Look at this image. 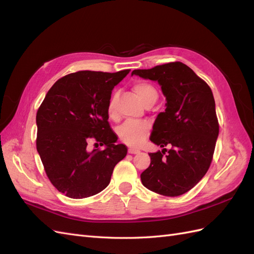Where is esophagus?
<instances>
[{
    "mask_svg": "<svg viewBox=\"0 0 254 254\" xmlns=\"http://www.w3.org/2000/svg\"><path fill=\"white\" fill-rule=\"evenodd\" d=\"M139 151H140L139 149L133 148V147H129V148H128V152H129V153H132V155H133V153H137Z\"/></svg>",
    "mask_w": 254,
    "mask_h": 254,
    "instance_id": "34e87169",
    "label": "esophagus"
}]
</instances>
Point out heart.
<instances>
[{"instance_id": "b5f03b06", "label": "heart", "mask_w": 254, "mask_h": 254, "mask_svg": "<svg viewBox=\"0 0 254 254\" xmlns=\"http://www.w3.org/2000/svg\"><path fill=\"white\" fill-rule=\"evenodd\" d=\"M133 91L141 99V102L147 106L151 103H156L158 98L157 89L152 84L144 81H139L133 84ZM109 118L112 120L118 119L117 106H115V96H113L107 108ZM150 125L146 122H126L119 129L120 139L129 146H137L148 135Z\"/></svg>"}]
</instances>
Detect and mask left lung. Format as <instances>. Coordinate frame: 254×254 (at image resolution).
Instances as JSON below:
<instances>
[{
    "label": "left lung",
    "instance_id": "left-lung-1",
    "mask_svg": "<svg viewBox=\"0 0 254 254\" xmlns=\"http://www.w3.org/2000/svg\"><path fill=\"white\" fill-rule=\"evenodd\" d=\"M132 75L156 80L166 97L150 141L171 149L150 152V165L141 174L143 186L160 195L176 197L193 189L206 174L219 132L212 90L180 61L134 70Z\"/></svg>",
    "mask_w": 254,
    "mask_h": 254
}]
</instances>
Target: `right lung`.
Segmentation results:
<instances>
[{
	"instance_id": "add662e5",
	"label": "right lung",
	"mask_w": 254,
	"mask_h": 254,
	"mask_svg": "<svg viewBox=\"0 0 254 254\" xmlns=\"http://www.w3.org/2000/svg\"><path fill=\"white\" fill-rule=\"evenodd\" d=\"M129 71L65 75L53 84L37 111V150L48 178L66 197L81 199L102 191L127 155L125 145L115 144L107 108L114 86ZM90 140L106 148L91 152Z\"/></svg>"
}]
</instances>
